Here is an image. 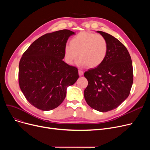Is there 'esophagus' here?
I'll return each mask as SVG.
<instances>
[{
	"label": "esophagus",
	"mask_w": 150,
	"mask_h": 150,
	"mask_svg": "<svg viewBox=\"0 0 150 150\" xmlns=\"http://www.w3.org/2000/svg\"><path fill=\"white\" fill-rule=\"evenodd\" d=\"M83 73H84L83 71L80 70H78V74H79V76H82L83 75Z\"/></svg>",
	"instance_id": "esophagus-1"
}]
</instances>
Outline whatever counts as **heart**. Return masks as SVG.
<instances>
[{
  "label": "heart",
  "instance_id": "obj_1",
  "mask_svg": "<svg viewBox=\"0 0 150 150\" xmlns=\"http://www.w3.org/2000/svg\"><path fill=\"white\" fill-rule=\"evenodd\" d=\"M108 51V42L103 36L81 31L70 39V45L64 47V54L68 64H73L78 57L80 66L96 68L104 62Z\"/></svg>",
  "mask_w": 150,
  "mask_h": 150
}]
</instances>
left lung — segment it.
Segmentation results:
<instances>
[{"label": "left lung", "instance_id": "8db88e82", "mask_svg": "<svg viewBox=\"0 0 150 150\" xmlns=\"http://www.w3.org/2000/svg\"><path fill=\"white\" fill-rule=\"evenodd\" d=\"M97 32L106 39L108 54L100 66L84 72L88 85L84 96L89 106L105 112L117 108L129 96L133 69L126 47L112 35L101 31Z\"/></svg>", "mask_w": 150, "mask_h": 150}]
</instances>
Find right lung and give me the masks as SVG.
<instances>
[{
    "mask_svg": "<svg viewBox=\"0 0 150 150\" xmlns=\"http://www.w3.org/2000/svg\"><path fill=\"white\" fill-rule=\"evenodd\" d=\"M69 30L47 33L37 39L23 53L19 65L20 88L29 103L42 111L59 106L69 86L78 80V69L62 61L71 35Z\"/></svg>",
    "mask_w": 150,
    "mask_h": 150,
    "instance_id": "add662e5",
    "label": "right lung"
}]
</instances>
